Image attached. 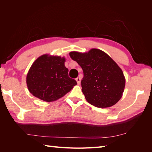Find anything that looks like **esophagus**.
I'll return each mask as SVG.
<instances>
[{
    "instance_id": "esophagus-1",
    "label": "esophagus",
    "mask_w": 152,
    "mask_h": 152,
    "mask_svg": "<svg viewBox=\"0 0 152 152\" xmlns=\"http://www.w3.org/2000/svg\"><path fill=\"white\" fill-rule=\"evenodd\" d=\"M76 81H77V84H80V81H81V79L80 77H77V78H76Z\"/></svg>"
}]
</instances>
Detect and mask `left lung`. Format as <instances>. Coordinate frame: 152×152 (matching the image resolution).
<instances>
[{
	"mask_svg": "<svg viewBox=\"0 0 152 152\" xmlns=\"http://www.w3.org/2000/svg\"><path fill=\"white\" fill-rule=\"evenodd\" d=\"M69 54L83 70L82 91L87 102L96 107L107 108L120 100L125 87V77L121 68L108 54L97 49L87 53L73 51Z\"/></svg>",
	"mask_w": 152,
	"mask_h": 152,
	"instance_id": "8db88e82",
	"label": "left lung"
}]
</instances>
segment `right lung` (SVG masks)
<instances>
[{
  "mask_svg": "<svg viewBox=\"0 0 152 152\" xmlns=\"http://www.w3.org/2000/svg\"><path fill=\"white\" fill-rule=\"evenodd\" d=\"M65 59L44 54L31 65L26 77L30 93L47 102H53L65 95L77 83L68 77Z\"/></svg>",
  "mask_w": 152,
  "mask_h": 152,
  "instance_id": "add662e5",
  "label": "right lung"
}]
</instances>
